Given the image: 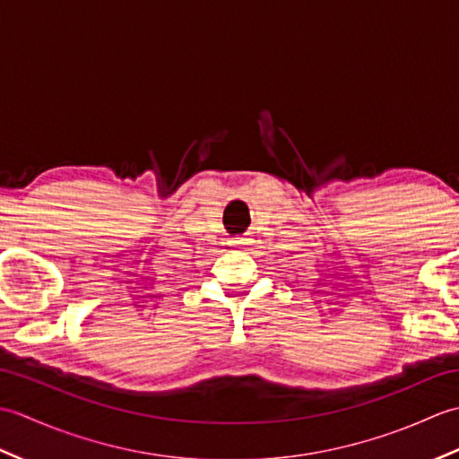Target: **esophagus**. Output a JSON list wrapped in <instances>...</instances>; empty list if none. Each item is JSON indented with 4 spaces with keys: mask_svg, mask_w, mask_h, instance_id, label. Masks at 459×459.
<instances>
[{
    "mask_svg": "<svg viewBox=\"0 0 459 459\" xmlns=\"http://www.w3.org/2000/svg\"><path fill=\"white\" fill-rule=\"evenodd\" d=\"M232 242H235V247H242L245 245V238H235Z\"/></svg>",
    "mask_w": 459,
    "mask_h": 459,
    "instance_id": "obj_1",
    "label": "esophagus"
}]
</instances>
